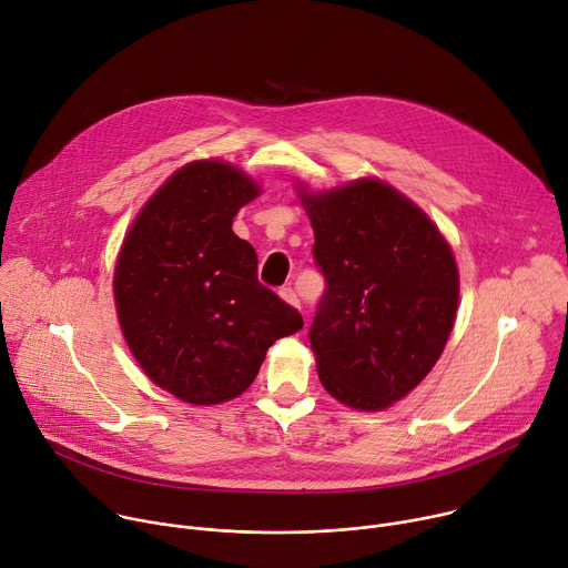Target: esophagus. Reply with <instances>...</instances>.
<instances>
[{"label":"esophagus","instance_id":"esophagus-1","mask_svg":"<svg viewBox=\"0 0 568 568\" xmlns=\"http://www.w3.org/2000/svg\"><path fill=\"white\" fill-rule=\"evenodd\" d=\"M278 294H281V298H283L285 303H290V305H294V307H301V298L296 296L294 287H290V285H287V287H283Z\"/></svg>","mask_w":568,"mask_h":568}]
</instances>
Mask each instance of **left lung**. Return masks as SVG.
I'll list each match as a JSON object with an SVG mask.
<instances>
[{
    "instance_id": "8db88e82",
    "label": "left lung",
    "mask_w": 568,
    "mask_h": 568,
    "mask_svg": "<svg viewBox=\"0 0 568 568\" xmlns=\"http://www.w3.org/2000/svg\"><path fill=\"white\" fill-rule=\"evenodd\" d=\"M326 278L310 346L326 390L382 412L438 362L458 307V270L436 224L379 180L301 193Z\"/></svg>"
}]
</instances>
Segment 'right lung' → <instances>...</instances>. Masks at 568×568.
Instances as JSON below:
<instances>
[{"label": "right lung", "instance_id": "add662e5", "mask_svg": "<svg viewBox=\"0 0 568 568\" xmlns=\"http://www.w3.org/2000/svg\"><path fill=\"white\" fill-rule=\"evenodd\" d=\"M261 189L224 161H193L141 209L114 270L123 337L145 375L182 402L220 404L256 379L303 316L258 283L231 224Z\"/></svg>", "mask_w": 568, "mask_h": 568}]
</instances>
